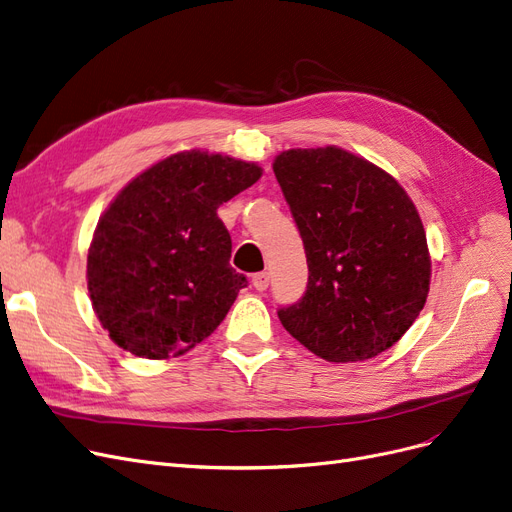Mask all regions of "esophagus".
I'll return each instance as SVG.
<instances>
[{
  "label": "esophagus",
  "mask_w": 512,
  "mask_h": 512,
  "mask_svg": "<svg viewBox=\"0 0 512 512\" xmlns=\"http://www.w3.org/2000/svg\"><path fill=\"white\" fill-rule=\"evenodd\" d=\"M269 273L267 271H262V273H256V275H252V286L258 290V292H264L269 288Z\"/></svg>",
  "instance_id": "esophagus-1"
}]
</instances>
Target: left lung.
Wrapping results in <instances>:
<instances>
[{"label":"left lung","mask_w":512,"mask_h":512,"mask_svg":"<svg viewBox=\"0 0 512 512\" xmlns=\"http://www.w3.org/2000/svg\"><path fill=\"white\" fill-rule=\"evenodd\" d=\"M275 178L301 231L309 281L279 322L315 356L362 362L417 320L432 260L417 207L398 180L337 146L275 156Z\"/></svg>","instance_id":"1"}]
</instances>
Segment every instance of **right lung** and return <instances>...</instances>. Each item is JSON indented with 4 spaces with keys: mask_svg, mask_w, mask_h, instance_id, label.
<instances>
[{
    "mask_svg": "<svg viewBox=\"0 0 512 512\" xmlns=\"http://www.w3.org/2000/svg\"><path fill=\"white\" fill-rule=\"evenodd\" d=\"M256 163L186 150L154 163L103 211L88 248L93 309L137 358L182 356L207 339L248 281L218 207L260 180Z\"/></svg>",
    "mask_w": 512,
    "mask_h": 512,
    "instance_id": "right-lung-1",
    "label": "right lung"
}]
</instances>
